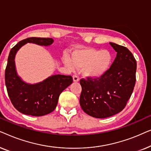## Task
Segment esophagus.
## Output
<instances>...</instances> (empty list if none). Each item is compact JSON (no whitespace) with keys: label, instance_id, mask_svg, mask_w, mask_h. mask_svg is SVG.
<instances>
[{"label":"esophagus","instance_id":"obj_1","mask_svg":"<svg viewBox=\"0 0 151 151\" xmlns=\"http://www.w3.org/2000/svg\"><path fill=\"white\" fill-rule=\"evenodd\" d=\"M73 80L74 82H78L80 80V78L78 76L74 75V76H73Z\"/></svg>","mask_w":151,"mask_h":151}]
</instances>
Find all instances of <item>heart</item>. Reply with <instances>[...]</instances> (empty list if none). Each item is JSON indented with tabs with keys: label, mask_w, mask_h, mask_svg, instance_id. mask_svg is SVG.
Listing matches in <instances>:
<instances>
[{
	"label": "heart",
	"mask_w": 151,
	"mask_h": 151,
	"mask_svg": "<svg viewBox=\"0 0 151 151\" xmlns=\"http://www.w3.org/2000/svg\"><path fill=\"white\" fill-rule=\"evenodd\" d=\"M111 60L112 57L108 51L86 49L75 51L72 54L71 61L67 58L65 63L70 69L83 67L82 73L86 76L98 78L108 70Z\"/></svg>",
	"instance_id": "1"
}]
</instances>
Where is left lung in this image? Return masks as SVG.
<instances>
[{
  "label": "left lung",
  "instance_id": "1",
  "mask_svg": "<svg viewBox=\"0 0 151 151\" xmlns=\"http://www.w3.org/2000/svg\"><path fill=\"white\" fill-rule=\"evenodd\" d=\"M117 52L111 67L99 78L80 80V104L86 114L106 118L125 108L136 81L137 63L127 47L109 43Z\"/></svg>",
  "mask_w": 151,
  "mask_h": 151
}]
</instances>
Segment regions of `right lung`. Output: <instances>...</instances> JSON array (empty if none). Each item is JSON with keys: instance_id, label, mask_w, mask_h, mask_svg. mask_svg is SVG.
<instances>
[{"instance_id": "1", "label": "right lung", "mask_w": 151, "mask_h": 151, "mask_svg": "<svg viewBox=\"0 0 151 151\" xmlns=\"http://www.w3.org/2000/svg\"><path fill=\"white\" fill-rule=\"evenodd\" d=\"M53 42L50 38L32 37L20 41L9 52L5 73V85L13 106L24 115L42 116L52 112L60 95L73 82L71 76L54 75L39 83L29 84L17 75L14 58L20 47L27 42L49 46Z\"/></svg>"}]
</instances>
